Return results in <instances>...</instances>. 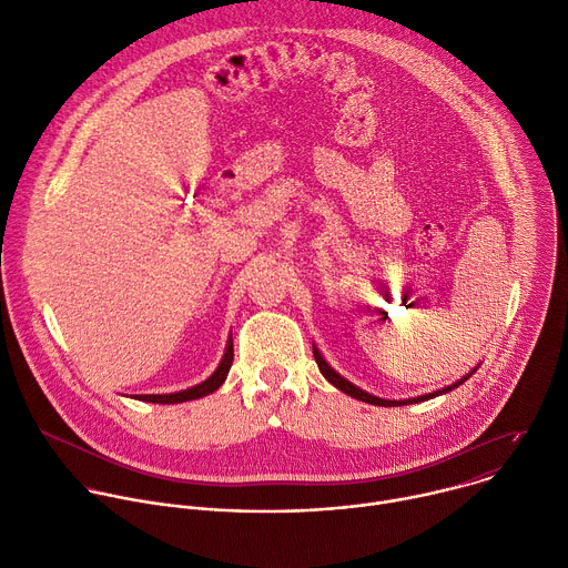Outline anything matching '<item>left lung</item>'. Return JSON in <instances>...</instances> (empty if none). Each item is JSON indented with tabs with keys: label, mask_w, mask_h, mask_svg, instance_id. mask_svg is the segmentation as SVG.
Listing matches in <instances>:
<instances>
[{
	"label": "left lung",
	"mask_w": 568,
	"mask_h": 568,
	"mask_svg": "<svg viewBox=\"0 0 568 568\" xmlns=\"http://www.w3.org/2000/svg\"><path fill=\"white\" fill-rule=\"evenodd\" d=\"M313 358H316V363H318V367H321V372H323V376L325 379L329 382V384H334L338 390H343L345 395H349V397H354V399H361V402H367V404H374V406H406V404H417V402H426V399H433V397H437V395H443V393H449V390H454V388H458L460 384H465L469 376L476 372H469L467 376H463V379L458 382V384H454V386H447V388H443V390H437V393H430V395H422V397H415V399H406V402H390V399H379V397H374V395H367L365 390H361V388H356L354 384H349L347 379H343V376L338 374V372H334L329 365H327V361L323 358V354L313 347Z\"/></svg>",
	"instance_id": "left-lung-1"
}]
</instances>
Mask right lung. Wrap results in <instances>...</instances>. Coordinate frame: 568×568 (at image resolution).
I'll return each mask as SVG.
<instances>
[{
    "label": "right lung",
    "mask_w": 568,
    "mask_h": 568,
    "mask_svg": "<svg viewBox=\"0 0 568 568\" xmlns=\"http://www.w3.org/2000/svg\"><path fill=\"white\" fill-rule=\"evenodd\" d=\"M232 358H234V349H232V338L227 343V349L216 367V372L210 376V379H205L203 384L189 388V390H180V393H171V395H140L138 399L142 402H153V404H180V402H189V399H199V397H205L210 393H214L216 388H221V384L225 382V376L230 372V365H232Z\"/></svg>",
    "instance_id": "add662e5"
}]
</instances>
